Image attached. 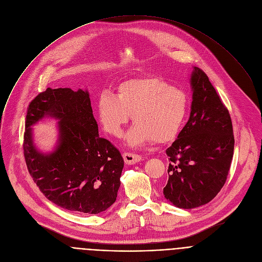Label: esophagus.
Masks as SVG:
<instances>
[{
    "label": "esophagus",
    "instance_id": "esophagus-1",
    "mask_svg": "<svg viewBox=\"0 0 262 262\" xmlns=\"http://www.w3.org/2000/svg\"><path fill=\"white\" fill-rule=\"evenodd\" d=\"M123 159H124V162L126 165H134L142 160L141 156L136 155V154H130V152H124Z\"/></svg>",
    "mask_w": 262,
    "mask_h": 262
}]
</instances>
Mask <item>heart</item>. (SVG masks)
I'll use <instances>...</instances> for the list:
<instances>
[{"mask_svg": "<svg viewBox=\"0 0 262 262\" xmlns=\"http://www.w3.org/2000/svg\"><path fill=\"white\" fill-rule=\"evenodd\" d=\"M188 113V97L180 89L156 76L122 82L117 94L103 91L97 100V115L102 128L120 137L130 115L134 125L124 136L133 148L174 140Z\"/></svg>", "mask_w": 262, "mask_h": 262, "instance_id": "b5f03b06", "label": "heart"}]
</instances>
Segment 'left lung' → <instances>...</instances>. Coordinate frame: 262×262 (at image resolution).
Returning <instances> with one entry per match:
<instances>
[{
    "label": "left lung",
    "mask_w": 262,
    "mask_h": 262,
    "mask_svg": "<svg viewBox=\"0 0 262 262\" xmlns=\"http://www.w3.org/2000/svg\"><path fill=\"white\" fill-rule=\"evenodd\" d=\"M193 101L189 121L167 149L169 179L164 196L179 208L211 201L225 184L234 150L229 112L203 70L191 74Z\"/></svg>",
    "instance_id": "8db88e82"
}]
</instances>
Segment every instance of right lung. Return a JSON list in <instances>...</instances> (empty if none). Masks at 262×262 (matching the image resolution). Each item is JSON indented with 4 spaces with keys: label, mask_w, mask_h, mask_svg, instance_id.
Returning a JSON list of instances; mask_svg holds the SVG:
<instances>
[{
    "label": "right lung",
    "mask_w": 262,
    "mask_h": 262,
    "mask_svg": "<svg viewBox=\"0 0 262 262\" xmlns=\"http://www.w3.org/2000/svg\"><path fill=\"white\" fill-rule=\"evenodd\" d=\"M47 117L58 120V140L53 152L43 154L33 145L31 126ZM24 155L33 180L56 205L96 214L116 201L124 162L99 137L87 90L48 88L30 102Z\"/></svg>",
    "instance_id": "1"
}]
</instances>
